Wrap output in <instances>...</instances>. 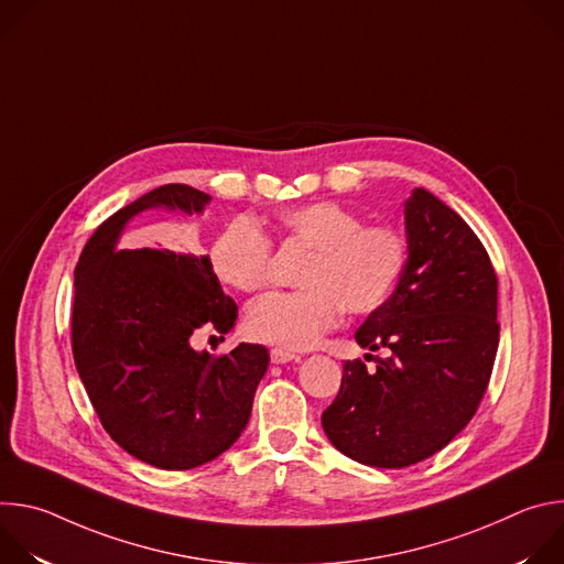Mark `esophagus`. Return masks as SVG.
<instances>
[{"label":"esophagus","mask_w":564,"mask_h":564,"mask_svg":"<svg viewBox=\"0 0 564 564\" xmlns=\"http://www.w3.org/2000/svg\"><path fill=\"white\" fill-rule=\"evenodd\" d=\"M270 359H272V364H288V361H299V355L283 350V348H272Z\"/></svg>","instance_id":"esophagus-1"}]
</instances>
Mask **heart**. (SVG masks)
Here are the masks:
<instances>
[{
	"label": "heart",
	"mask_w": 564,
	"mask_h": 564,
	"mask_svg": "<svg viewBox=\"0 0 564 564\" xmlns=\"http://www.w3.org/2000/svg\"><path fill=\"white\" fill-rule=\"evenodd\" d=\"M272 227L285 246L310 250L299 274L305 290L259 299L248 310L246 328L252 339L285 350L312 348L339 324L344 310H379L409 261V243L397 227L364 225L357 212L335 200L285 207ZM209 259L216 276L240 292H261L272 283V243L250 218L229 220Z\"/></svg>",
	"instance_id": "1"
}]
</instances>
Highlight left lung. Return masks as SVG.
Segmentation results:
<instances>
[{"instance_id": "obj_1", "label": "left lung", "mask_w": 564, "mask_h": 564, "mask_svg": "<svg viewBox=\"0 0 564 564\" xmlns=\"http://www.w3.org/2000/svg\"><path fill=\"white\" fill-rule=\"evenodd\" d=\"M404 216V274L355 333L361 348L388 357H375V370L346 361L321 415L337 451L377 468L417 464L470 422L500 341L498 276L475 231L422 187Z\"/></svg>"}]
</instances>
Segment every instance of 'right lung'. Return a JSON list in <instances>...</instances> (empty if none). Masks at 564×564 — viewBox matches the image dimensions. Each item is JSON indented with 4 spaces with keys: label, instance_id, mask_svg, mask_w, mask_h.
Returning <instances> with one entry per match:
<instances>
[{
    "label": "right lung",
    "instance_id": "obj_1",
    "mask_svg": "<svg viewBox=\"0 0 564 564\" xmlns=\"http://www.w3.org/2000/svg\"><path fill=\"white\" fill-rule=\"evenodd\" d=\"M209 200L189 185L158 187L109 216L75 265L70 344L79 379L111 440L165 470L212 462L240 437L270 364L259 344L220 357L194 350L200 328L227 335L238 314L209 257L120 250L140 212L200 214Z\"/></svg>",
    "mask_w": 564,
    "mask_h": 564
}]
</instances>
